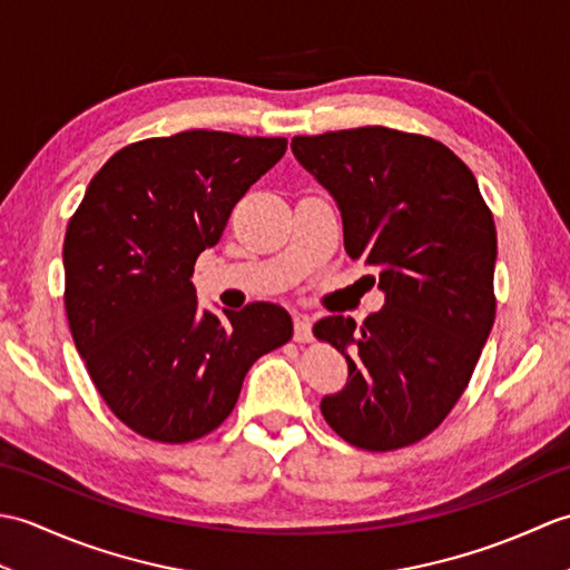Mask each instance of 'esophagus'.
Here are the masks:
<instances>
[{
  "label": "esophagus",
  "mask_w": 570,
  "mask_h": 570,
  "mask_svg": "<svg viewBox=\"0 0 570 570\" xmlns=\"http://www.w3.org/2000/svg\"><path fill=\"white\" fill-rule=\"evenodd\" d=\"M311 318L308 316H296L294 318V341L296 343H308L313 337V331H311Z\"/></svg>",
  "instance_id": "esophagus-1"
}]
</instances>
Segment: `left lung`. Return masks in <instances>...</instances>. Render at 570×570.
I'll return each mask as SVG.
<instances>
[{
  "mask_svg": "<svg viewBox=\"0 0 570 570\" xmlns=\"http://www.w3.org/2000/svg\"><path fill=\"white\" fill-rule=\"evenodd\" d=\"M292 151L341 208L350 259L377 266L384 292L362 325H313L347 360L323 416L365 451L426 439L465 392L494 323L498 229L478 180L445 144L390 127L294 137Z\"/></svg>",
  "mask_w": 570,
  "mask_h": 570,
  "instance_id": "8db88e82",
  "label": "left lung"
}]
</instances>
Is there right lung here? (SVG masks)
<instances>
[{
  "label": "right lung",
  "instance_id": "right-lung-1",
  "mask_svg": "<svg viewBox=\"0 0 570 570\" xmlns=\"http://www.w3.org/2000/svg\"><path fill=\"white\" fill-rule=\"evenodd\" d=\"M284 137L190 129L119 149L90 180L63 242L66 313L112 414L144 439L188 443L235 409L245 374L292 341V316L198 308L193 269Z\"/></svg>",
  "mask_w": 570,
  "mask_h": 570
}]
</instances>
